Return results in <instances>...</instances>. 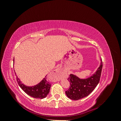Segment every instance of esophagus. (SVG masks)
Here are the masks:
<instances>
[{
    "mask_svg": "<svg viewBox=\"0 0 121 121\" xmlns=\"http://www.w3.org/2000/svg\"><path fill=\"white\" fill-rule=\"evenodd\" d=\"M52 74L56 76V81H60L61 79V71L60 69H56L53 73Z\"/></svg>",
    "mask_w": 121,
    "mask_h": 121,
    "instance_id": "esophagus-1",
    "label": "esophagus"
}]
</instances>
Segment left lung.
Segmentation results:
<instances>
[{"label": "left lung", "mask_w": 121, "mask_h": 121, "mask_svg": "<svg viewBox=\"0 0 121 121\" xmlns=\"http://www.w3.org/2000/svg\"><path fill=\"white\" fill-rule=\"evenodd\" d=\"M102 68V61L96 72L87 79H80L73 74L69 75L68 80L70 86L65 91L67 96L72 100H78L87 96L92 92L99 82Z\"/></svg>", "instance_id": "obj_1"}]
</instances>
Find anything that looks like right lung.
<instances>
[{
    "label": "right lung",
    "mask_w": 121,
    "mask_h": 121,
    "mask_svg": "<svg viewBox=\"0 0 121 121\" xmlns=\"http://www.w3.org/2000/svg\"><path fill=\"white\" fill-rule=\"evenodd\" d=\"M15 73V75L17 77V81L19 85L21 88L26 93H27L28 95L35 98L43 99L44 98H45L47 94L49 93L51 87V84L46 80V76L44 78H43L41 82L37 84V85L34 86L30 87L26 86L23 83H22V82L20 81L19 78L17 77V76L16 73Z\"/></svg>",
    "instance_id": "add662e5"
}]
</instances>
